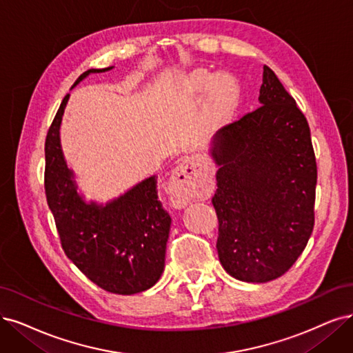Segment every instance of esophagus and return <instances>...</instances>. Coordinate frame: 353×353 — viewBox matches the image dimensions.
<instances>
[{
    "label": "esophagus",
    "mask_w": 353,
    "mask_h": 353,
    "mask_svg": "<svg viewBox=\"0 0 353 353\" xmlns=\"http://www.w3.org/2000/svg\"><path fill=\"white\" fill-rule=\"evenodd\" d=\"M206 167L205 163L194 157H185L172 174L168 183V192L172 194L176 206H185L193 198L203 193L206 183Z\"/></svg>",
    "instance_id": "esophagus-1"
}]
</instances>
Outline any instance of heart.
I'll return each mask as SVG.
<instances>
[{
  "instance_id": "obj_1",
  "label": "heart",
  "mask_w": 353,
  "mask_h": 353,
  "mask_svg": "<svg viewBox=\"0 0 353 353\" xmlns=\"http://www.w3.org/2000/svg\"><path fill=\"white\" fill-rule=\"evenodd\" d=\"M214 75L208 71L199 70L192 75V85L198 91H206L213 83ZM212 86V101L216 110L223 112L228 109L236 99V83L230 77H219Z\"/></svg>"
}]
</instances>
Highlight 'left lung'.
Instances as JSON below:
<instances>
[{"mask_svg":"<svg viewBox=\"0 0 353 353\" xmlns=\"http://www.w3.org/2000/svg\"><path fill=\"white\" fill-rule=\"evenodd\" d=\"M262 106L215 135L218 257L232 278L269 282L305 249L314 228L317 163L294 97L263 67Z\"/></svg>","mask_w":353,"mask_h":353,"instance_id":"obj_1","label":"left lung"}]
</instances>
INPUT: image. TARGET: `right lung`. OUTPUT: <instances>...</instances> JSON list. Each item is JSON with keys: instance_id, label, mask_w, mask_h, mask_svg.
I'll return each instance as SVG.
<instances>
[{"instance_id": "add662e5", "label": "right lung", "mask_w": 353, "mask_h": 353, "mask_svg": "<svg viewBox=\"0 0 353 353\" xmlns=\"http://www.w3.org/2000/svg\"><path fill=\"white\" fill-rule=\"evenodd\" d=\"M78 77V84L90 72ZM49 126L45 141V193L55 219L62 250L101 290L132 295L151 288L164 270L172 218L159 201L157 177H150L106 206L87 205L78 196L59 145L65 104Z\"/></svg>"}]
</instances>
